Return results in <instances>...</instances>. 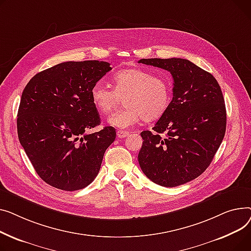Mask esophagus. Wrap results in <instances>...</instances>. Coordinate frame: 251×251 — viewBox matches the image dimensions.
Instances as JSON below:
<instances>
[{
    "label": "esophagus",
    "mask_w": 251,
    "mask_h": 251,
    "mask_svg": "<svg viewBox=\"0 0 251 251\" xmlns=\"http://www.w3.org/2000/svg\"><path fill=\"white\" fill-rule=\"evenodd\" d=\"M116 135H117V137H119V138H126V137H127L129 135V132L126 131V130H119V131L116 132Z\"/></svg>",
    "instance_id": "esophagus-1"
}]
</instances>
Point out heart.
I'll use <instances>...</instances> for the list:
<instances>
[{
	"label": "heart",
	"mask_w": 251,
	"mask_h": 251,
	"mask_svg": "<svg viewBox=\"0 0 251 251\" xmlns=\"http://www.w3.org/2000/svg\"><path fill=\"white\" fill-rule=\"evenodd\" d=\"M114 89L102 82L91 88V100L102 114L111 113L125 99L126 108L113 113L108 124L119 128H128L143 119L155 121L163 115L171 102V84L160 76L141 69L121 70L112 78Z\"/></svg>",
	"instance_id": "b5f03b06"
}]
</instances>
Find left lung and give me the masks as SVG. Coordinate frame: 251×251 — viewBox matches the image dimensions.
Returning <instances> with one entry per match:
<instances>
[{"instance_id":"1","label":"left lung","mask_w":251,"mask_h":251,"mask_svg":"<svg viewBox=\"0 0 251 251\" xmlns=\"http://www.w3.org/2000/svg\"><path fill=\"white\" fill-rule=\"evenodd\" d=\"M173 78V97L153 131L144 130L139 164L156 184L174 187L209 167L226 131L222 90L212 74L184 58H142Z\"/></svg>"}]
</instances>
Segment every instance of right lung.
I'll return each mask as SVG.
<instances>
[{
	"mask_svg": "<svg viewBox=\"0 0 251 251\" xmlns=\"http://www.w3.org/2000/svg\"><path fill=\"white\" fill-rule=\"evenodd\" d=\"M110 64L65 62L44 70L24 88L17 114L20 144L39 177L68 191L89 185L113 143L114 127L87 134L100 125L91 88Z\"/></svg>",
	"mask_w": 251,
	"mask_h": 251,
	"instance_id": "right-lung-1",
	"label": "right lung"
}]
</instances>
